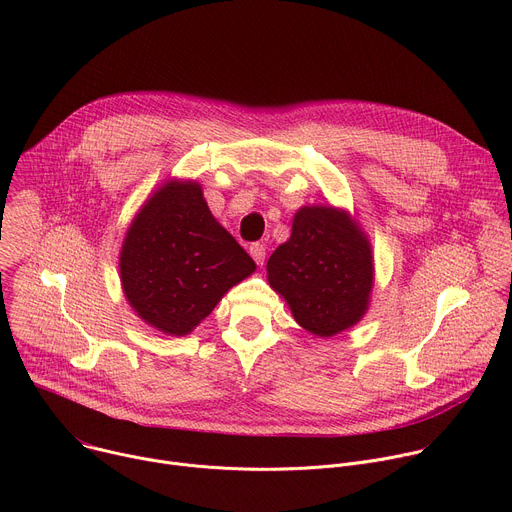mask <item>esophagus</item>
I'll return each mask as SVG.
<instances>
[{"mask_svg": "<svg viewBox=\"0 0 512 512\" xmlns=\"http://www.w3.org/2000/svg\"><path fill=\"white\" fill-rule=\"evenodd\" d=\"M249 253H251V257L255 259V263L257 265H263V261H265V245H261V243H253L251 247H249Z\"/></svg>", "mask_w": 512, "mask_h": 512, "instance_id": "1", "label": "esophagus"}]
</instances>
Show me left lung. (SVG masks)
Segmentation results:
<instances>
[{
  "mask_svg": "<svg viewBox=\"0 0 512 512\" xmlns=\"http://www.w3.org/2000/svg\"><path fill=\"white\" fill-rule=\"evenodd\" d=\"M267 275L302 328L334 336L367 312L371 245L346 212L304 206L294 216L289 241L269 257Z\"/></svg>",
  "mask_w": 512,
  "mask_h": 512,
  "instance_id": "1",
  "label": "left lung"
}]
</instances>
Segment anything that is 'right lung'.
<instances>
[{
	"label": "right lung",
	"mask_w": 512,
	"mask_h": 512,
	"mask_svg": "<svg viewBox=\"0 0 512 512\" xmlns=\"http://www.w3.org/2000/svg\"><path fill=\"white\" fill-rule=\"evenodd\" d=\"M119 267L137 316L184 336L255 271V261L216 223L196 182H170L133 218Z\"/></svg>",
	"instance_id": "obj_1"
}]
</instances>
